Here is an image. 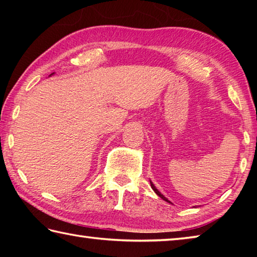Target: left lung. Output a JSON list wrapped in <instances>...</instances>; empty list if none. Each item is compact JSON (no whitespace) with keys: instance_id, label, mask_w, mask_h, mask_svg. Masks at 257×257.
Returning a JSON list of instances; mask_svg holds the SVG:
<instances>
[{"instance_id":"obj_1","label":"left lung","mask_w":257,"mask_h":257,"mask_svg":"<svg viewBox=\"0 0 257 257\" xmlns=\"http://www.w3.org/2000/svg\"><path fill=\"white\" fill-rule=\"evenodd\" d=\"M151 187H152V189H153V190L155 191V193H156V195H158V196H160L161 198H162V199H163V201H165V202H168V203H171L170 201H169V199H168L167 197H164V196H163V195H162V194H161V193H160V191H159L158 189H156V187H155V186L153 185V182H152V181H151Z\"/></svg>"}]
</instances>
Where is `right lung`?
Instances as JSON below:
<instances>
[{
	"instance_id": "add662e5",
	"label": "right lung",
	"mask_w": 257,
	"mask_h": 257,
	"mask_svg": "<svg viewBox=\"0 0 257 257\" xmlns=\"http://www.w3.org/2000/svg\"><path fill=\"white\" fill-rule=\"evenodd\" d=\"M53 73H54V72H53ZM53 73H51V75H50V76H52V75H53Z\"/></svg>"
}]
</instances>
